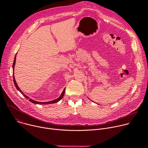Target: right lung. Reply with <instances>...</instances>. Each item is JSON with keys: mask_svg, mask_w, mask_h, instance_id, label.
Listing matches in <instances>:
<instances>
[{"mask_svg": "<svg viewBox=\"0 0 148 148\" xmlns=\"http://www.w3.org/2000/svg\"><path fill=\"white\" fill-rule=\"evenodd\" d=\"M16 56L15 57H14V60L13 64V71H14V65H15V62H16ZM13 73H14V72H13ZM14 74V73H13V82H14V84L16 88L17 89V90H18L21 93H22V94L23 95H24L27 99H29V100L30 102H32V103H36V104H49V103H56V102H58L60 100H61V98L63 97V96H64V95L65 90H66V89H64V90H63V91H62V92L61 96H60L59 98H58L57 99H55V100H53V101H50V102H38V101H34V100H33V99L29 98L27 96L25 95L23 93V92L20 90V89L19 87H18L17 84V83H16V80H15V78H14V74Z\"/></svg>", "mask_w": 148, "mask_h": 148, "instance_id": "right-lung-1", "label": "right lung"}]
</instances>
